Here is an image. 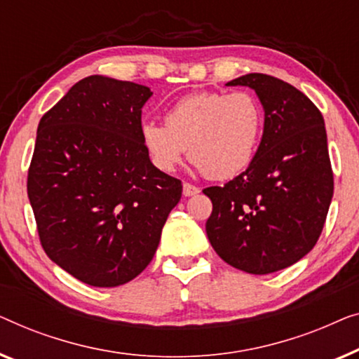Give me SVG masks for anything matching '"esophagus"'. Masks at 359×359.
<instances>
[{"instance_id": "1", "label": "esophagus", "mask_w": 359, "mask_h": 359, "mask_svg": "<svg viewBox=\"0 0 359 359\" xmlns=\"http://www.w3.org/2000/svg\"><path fill=\"white\" fill-rule=\"evenodd\" d=\"M196 194H200V189L198 187H195V185H191V184H184V195L185 196H194V195H196Z\"/></svg>"}]
</instances>
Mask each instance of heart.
<instances>
[{"mask_svg":"<svg viewBox=\"0 0 359 359\" xmlns=\"http://www.w3.org/2000/svg\"><path fill=\"white\" fill-rule=\"evenodd\" d=\"M265 125L260 100L247 90L195 93L165 114V125L144 122L141 141L159 170L172 172L189 159L208 179L224 180L254 159Z\"/></svg>","mask_w":359,"mask_h":359,"instance_id":"obj_1","label":"heart"}]
</instances>
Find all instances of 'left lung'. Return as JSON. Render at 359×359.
Returning <instances> with one entry per match:
<instances>
[{
	"label": "left lung",
	"instance_id": "1",
	"mask_svg": "<svg viewBox=\"0 0 359 359\" xmlns=\"http://www.w3.org/2000/svg\"><path fill=\"white\" fill-rule=\"evenodd\" d=\"M226 86H249L265 112L259 149L244 172L203 190L213 203L206 234L237 270L266 275L309 254L324 229L333 172L320 110L294 86L250 73Z\"/></svg>",
	"mask_w": 359,
	"mask_h": 359
}]
</instances>
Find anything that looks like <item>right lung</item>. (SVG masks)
<instances>
[{"instance_id":"obj_1","label":"right lung","mask_w":359,"mask_h":359,"mask_svg":"<svg viewBox=\"0 0 359 359\" xmlns=\"http://www.w3.org/2000/svg\"><path fill=\"white\" fill-rule=\"evenodd\" d=\"M146 86L88 76L40 118L27 195L45 254L86 285L114 287L153 260L182 182L141 141Z\"/></svg>"}]
</instances>
